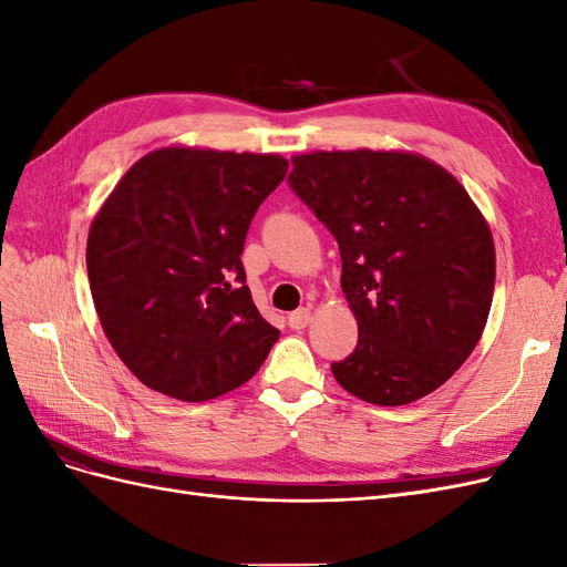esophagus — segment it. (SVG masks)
Masks as SVG:
<instances>
[{"instance_id": "1", "label": "esophagus", "mask_w": 567, "mask_h": 567, "mask_svg": "<svg viewBox=\"0 0 567 567\" xmlns=\"http://www.w3.org/2000/svg\"><path fill=\"white\" fill-rule=\"evenodd\" d=\"M310 321H312L310 307H300V310L288 315V326H290V329H293V331H302L305 326H310Z\"/></svg>"}]
</instances>
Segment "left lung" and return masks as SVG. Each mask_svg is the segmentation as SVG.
Returning <instances> with one entry per match:
<instances>
[{"label": "left lung", "mask_w": 567, "mask_h": 567, "mask_svg": "<svg viewBox=\"0 0 567 567\" xmlns=\"http://www.w3.org/2000/svg\"><path fill=\"white\" fill-rule=\"evenodd\" d=\"M288 184L338 241L359 326L336 381L381 406L450 381L483 336L496 271L466 188L423 156L369 148L296 156Z\"/></svg>", "instance_id": "1"}]
</instances>
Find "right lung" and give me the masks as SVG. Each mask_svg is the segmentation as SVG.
Returning <instances> with one entry per match:
<instances>
[{
    "label": "right lung",
    "instance_id": "add662e5",
    "mask_svg": "<svg viewBox=\"0 0 567 567\" xmlns=\"http://www.w3.org/2000/svg\"><path fill=\"white\" fill-rule=\"evenodd\" d=\"M286 169L281 156L169 146L134 163L94 217L96 315L151 390L215 400L252 379L279 340L250 298L241 252Z\"/></svg>",
    "mask_w": 567,
    "mask_h": 567
}]
</instances>
